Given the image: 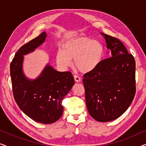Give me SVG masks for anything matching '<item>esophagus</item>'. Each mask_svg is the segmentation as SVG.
Returning <instances> with one entry per match:
<instances>
[{"mask_svg": "<svg viewBox=\"0 0 146 146\" xmlns=\"http://www.w3.org/2000/svg\"><path fill=\"white\" fill-rule=\"evenodd\" d=\"M74 80L76 82H80L81 81V78L79 76H78L76 75L74 76Z\"/></svg>", "mask_w": 146, "mask_h": 146, "instance_id": "obj_1", "label": "esophagus"}]
</instances>
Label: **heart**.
I'll use <instances>...</instances> for the list:
<instances>
[{
    "label": "heart",
    "mask_w": 146,
    "mask_h": 146,
    "mask_svg": "<svg viewBox=\"0 0 146 146\" xmlns=\"http://www.w3.org/2000/svg\"><path fill=\"white\" fill-rule=\"evenodd\" d=\"M104 56L102 44L86 36L72 38L64 43L63 49L58 50L56 56L57 64L66 69L72 64L83 73L94 70L100 64Z\"/></svg>",
    "instance_id": "b5f03b06"
}]
</instances>
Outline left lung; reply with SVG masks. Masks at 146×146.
<instances>
[{
    "label": "left lung",
    "instance_id": "1",
    "mask_svg": "<svg viewBox=\"0 0 146 146\" xmlns=\"http://www.w3.org/2000/svg\"><path fill=\"white\" fill-rule=\"evenodd\" d=\"M110 56L94 70L84 75L83 83L88 112L94 119L108 122L121 116L135 94V62L121 41L100 33Z\"/></svg>",
    "mask_w": 146,
    "mask_h": 146
}]
</instances>
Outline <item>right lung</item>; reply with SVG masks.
<instances>
[{
    "instance_id": "obj_1",
    "label": "right lung",
    "mask_w": 146,
    "mask_h": 146,
    "mask_svg": "<svg viewBox=\"0 0 146 146\" xmlns=\"http://www.w3.org/2000/svg\"><path fill=\"white\" fill-rule=\"evenodd\" d=\"M46 36L43 32L20 48L11 64V77L14 98L20 109L33 120L50 124L62 115V103L74 84V79L70 72H58L49 64L36 78L26 76L24 56L42 44Z\"/></svg>"
}]
</instances>
